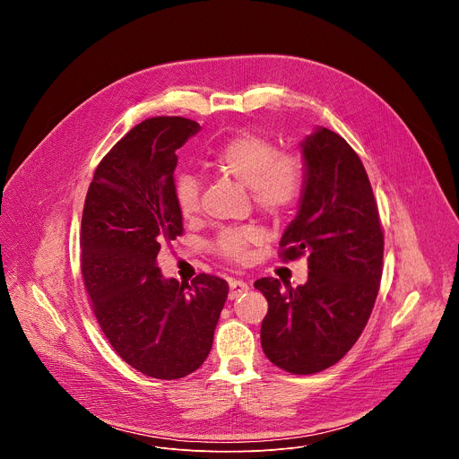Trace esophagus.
Returning <instances> with one entry per match:
<instances>
[{
  "label": "esophagus",
  "mask_w": 459,
  "mask_h": 459,
  "mask_svg": "<svg viewBox=\"0 0 459 459\" xmlns=\"http://www.w3.org/2000/svg\"><path fill=\"white\" fill-rule=\"evenodd\" d=\"M229 287H230V294H229L230 299H236L238 296H241L243 292L248 290V283L243 280H230Z\"/></svg>",
  "instance_id": "obj_1"
}]
</instances>
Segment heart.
I'll return each mask as SVG.
<instances>
[{
    "instance_id": "b5f03b06",
    "label": "heart",
    "mask_w": 459,
    "mask_h": 459,
    "mask_svg": "<svg viewBox=\"0 0 459 459\" xmlns=\"http://www.w3.org/2000/svg\"><path fill=\"white\" fill-rule=\"evenodd\" d=\"M209 167L250 188L254 205L273 218L292 212L303 198L307 172L299 154L278 151L276 143L259 134H239L209 158ZM202 185L192 174H181L174 181V202L179 216L192 221L202 212ZM265 230L257 225L223 229L214 239V252L234 264L248 259L250 248L264 243Z\"/></svg>"
}]
</instances>
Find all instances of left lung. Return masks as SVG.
<instances>
[{
    "label": "left lung",
    "mask_w": 459,
    "mask_h": 459,
    "mask_svg": "<svg viewBox=\"0 0 459 459\" xmlns=\"http://www.w3.org/2000/svg\"><path fill=\"white\" fill-rule=\"evenodd\" d=\"M307 183L280 257L307 255L308 280L254 283L269 310L261 323L265 356L290 374L338 363L358 342L374 308L383 273V229L367 170L356 151L329 128L303 142Z\"/></svg>",
    "instance_id": "obj_1"
}]
</instances>
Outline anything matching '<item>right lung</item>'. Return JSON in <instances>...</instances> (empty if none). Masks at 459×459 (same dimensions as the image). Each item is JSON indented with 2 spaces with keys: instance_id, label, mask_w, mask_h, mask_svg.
<instances>
[{
  "instance_id": "1",
  "label": "right lung",
  "mask_w": 459,
  "mask_h": 459,
  "mask_svg": "<svg viewBox=\"0 0 459 459\" xmlns=\"http://www.w3.org/2000/svg\"><path fill=\"white\" fill-rule=\"evenodd\" d=\"M200 130L181 116L142 121L94 170L82 216V276L117 356L145 376L179 379L207 359L229 283L163 280L156 257L183 234L174 202L176 151Z\"/></svg>"
}]
</instances>
